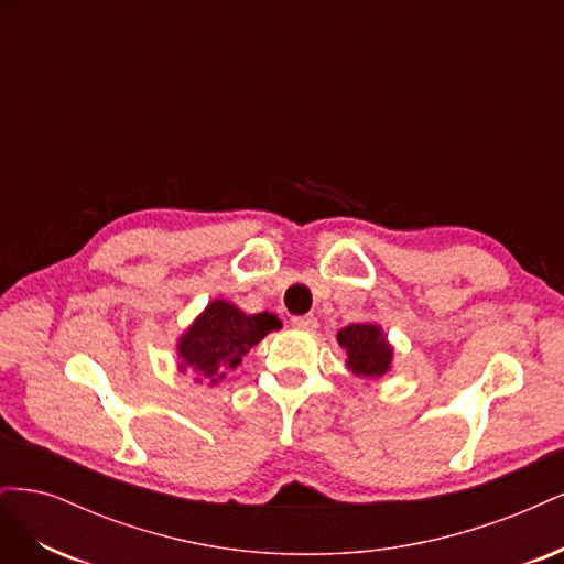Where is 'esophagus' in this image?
I'll return each instance as SVG.
<instances>
[{
	"mask_svg": "<svg viewBox=\"0 0 564 564\" xmlns=\"http://www.w3.org/2000/svg\"><path fill=\"white\" fill-rule=\"evenodd\" d=\"M292 327L299 329V332H315L317 329V319L313 315L292 317Z\"/></svg>",
	"mask_w": 564,
	"mask_h": 564,
	"instance_id": "esophagus-1",
	"label": "esophagus"
}]
</instances>
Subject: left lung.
Wrapping results in <instances>:
<instances>
[{"label":"left lung","mask_w":564,"mask_h":564,"mask_svg":"<svg viewBox=\"0 0 564 564\" xmlns=\"http://www.w3.org/2000/svg\"><path fill=\"white\" fill-rule=\"evenodd\" d=\"M338 346L348 355V369L365 381H379L392 369V346L377 322H357L338 329Z\"/></svg>","instance_id":"1"}]
</instances>
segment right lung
Here are the masks:
<instances>
[{
    "mask_svg": "<svg viewBox=\"0 0 564 564\" xmlns=\"http://www.w3.org/2000/svg\"><path fill=\"white\" fill-rule=\"evenodd\" d=\"M275 329H282L278 315H247L235 303L214 299L178 336V371L195 373L197 383L209 381V386H216L226 379V371L240 367L242 357Z\"/></svg>",
    "mask_w": 564,
    "mask_h": 564,
    "instance_id": "obj_1",
    "label": "right lung"
}]
</instances>
